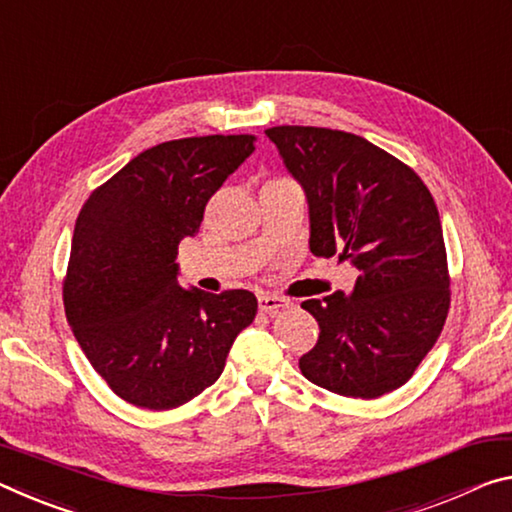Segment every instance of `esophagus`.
<instances>
[{
	"label": "esophagus",
	"mask_w": 512,
	"mask_h": 512,
	"mask_svg": "<svg viewBox=\"0 0 512 512\" xmlns=\"http://www.w3.org/2000/svg\"><path fill=\"white\" fill-rule=\"evenodd\" d=\"M257 303H259V310L266 312V314H278L280 310L289 307V300L275 296V294H259Z\"/></svg>",
	"instance_id": "34e87169"
}]
</instances>
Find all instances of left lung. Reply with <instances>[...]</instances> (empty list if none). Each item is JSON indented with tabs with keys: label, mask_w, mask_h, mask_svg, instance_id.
Instances as JSON below:
<instances>
[{
	"label": "left lung",
	"mask_w": 512,
	"mask_h": 512,
	"mask_svg": "<svg viewBox=\"0 0 512 512\" xmlns=\"http://www.w3.org/2000/svg\"><path fill=\"white\" fill-rule=\"evenodd\" d=\"M310 205V250L360 271L353 294L305 300L319 342L307 380L353 399L399 389L435 346L451 291L442 223L421 177L362 136L326 127L266 129Z\"/></svg>",
	"instance_id": "left-lung-1"
}]
</instances>
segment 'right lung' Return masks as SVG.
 <instances>
[{
  "instance_id": "right-lung-1",
  "label": "right lung",
  "mask_w": 512,
  "mask_h": 512,
  "mask_svg": "<svg viewBox=\"0 0 512 512\" xmlns=\"http://www.w3.org/2000/svg\"><path fill=\"white\" fill-rule=\"evenodd\" d=\"M253 152V134L159 143L81 207L63 280L66 316L93 369L136 408L170 410L205 392L255 319V294L182 289L175 262L209 198Z\"/></svg>"
}]
</instances>
